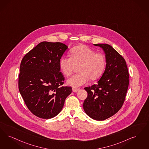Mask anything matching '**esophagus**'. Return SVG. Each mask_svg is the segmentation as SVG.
I'll return each mask as SVG.
<instances>
[{
	"instance_id": "34e87169",
	"label": "esophagus",
	"mask_w": 149,
	"mask_h": 149,
	"mask_svg": "<svg viewBox=\"0 0 149 149\" xmlns=\"http://www.w3.org/2000/svg\"><path fill=\"white\" fill-rule=\"evenodd\" d=\"M79 90H80V89H79V88H72V91H73V92H75V93L77 92V91H79Z\"/></svg>"
}]
</instances>
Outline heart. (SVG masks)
<instances>
[{
  "label": "heart",
  "mask_w": 149,
  "mask_h": 149,
  "mask_svg": "<svg viewBox=\"0 0 149 149\" xmlns=\"http://www.w3.org/2000/svg\"><path fill=\"white\" fill-rule=\"evenodd\" d=\"M59 68L66 76H70L75 66H79L80 72L67 80V84L79 87L87 83L90 78L95 80L101 77L106 66V58L101 53L95 52L85 45H80L72 49L70 57L63 56L59 61Z\"/></svg>",
  "instance_id": "b5f03b06"
}]
</instances>
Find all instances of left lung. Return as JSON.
I'll return each mask as SVG.
<instances>
[{
	"instance_id": "obj_1",
	"label": "left lung",
	"mask_w": 149,
	"mask_h": 149,
	"mask_svg": "<svg viewBox=\"0 0 149 149\" xmlns=\"http://www.w3.org/2000/svg\"><path fill=\"white\" fill-rule=\"evenodd\" d=\"M94 45L104 51L107 65L97 83L84 88L88 96L83 108L91 118L102 121L113 116L122 107L129 86V74L125 59L111 45Z\"/></svg>"
}]
</instances>
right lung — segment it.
Here are the masks:
<instances>
[{"label":"right lung","instance_id":"add662e5","mask_svg":"<svg viewBox=\"0 0 149 149\" xmlns=\"http://www.w3.org/2000/svg\"><path fill=\"white\" fill-rule=\"evenodd\" d=\"M65 44L42 42L24 56L20 66L18 86L28 109L37 117L51 119L62 110L71 86H64L59 61Z\"/></svg>","mask_w":149,"mask_h":149}]
</instances>
